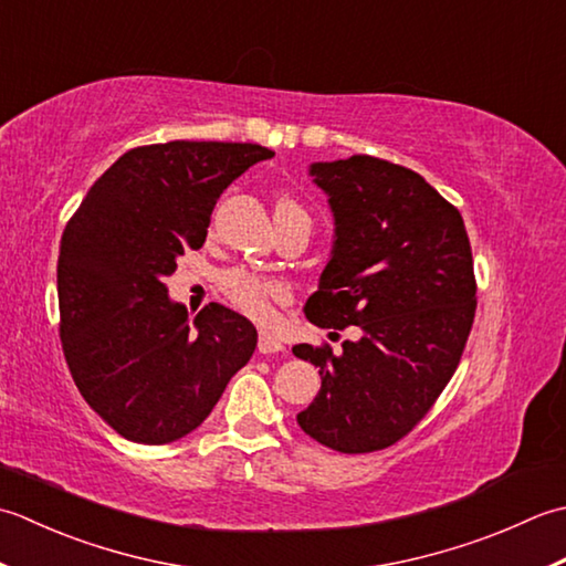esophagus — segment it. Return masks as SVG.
<instances>
[{"mask_svg": "<svg viewBox=\"0 0 566 566\" xmlns=\"http://www.w3.org/2000/svg\"><path fill=\"white\" fill-rule=\"evenodd\" d=\"M283 349H285L283 342L275 337V334H271V332H261L259 334V352L261 354H279Z\"/></svg>", "mask_w": 566, "mask_h": 566, "instance_id": "esophagus-1", "label": "esophagus"}]
</instances>
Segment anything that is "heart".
<instances>
[{"label":"heart","instance_id":"b5f03b06","mask_svg":"<svg viewBox=\"0 0 566 566\" xmlns=\"http://www.w3.org/2000/svg\"><path fill=\"white\" fill-rule=\"evenodd\" d=\"M285 212H297V214H305L307 212L300 207L295 200H281L279 207H275V214H285ZM222 291L229 295V300L239 307L244 310L247 315L251 317H269L271 315V305L275 300H283L285 297V287L273 281L266 279V275L261 273H253L247 269H232L222 273Z\"/></svg>","mask_w":566,"mask_h":566}]
</instances>
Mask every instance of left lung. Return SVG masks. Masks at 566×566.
<instances>
[{"label":"left lung","instance_id":"left-lung-1","mask_svg":"<svg viewBox=\"0 0 566 566\" xmlns=\"http://www.w3.org/2000/svg\"><path fill=\"white\" fill-rule=\"evenodd\" d=\"M327 192L334 244L305 317L359 339L295 344L322 388L297 424L344 454L402 440L454 376L476 313L464 219L420 172L374 156L310 166ZM337 334V332H332Z\"/></svg>","mask_w":566,"mask_h":566}]
</instances>
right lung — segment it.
Returning <instances> with one entry per match:
<instances>
[{"mask_svg":"<svg viewBox=\"0 0 566 566\" xmlns=\"http://www.w3.org/2000/svg\"><path fill=\"white\" fill-rule=\"evenodd\" d=\"M273 151L168 142L119 156L65 224L57 307L67 368L124 440L168 444L200 428L256 349V327L224 305L190 317L166 281L205 244L219 195Z\"/></svg>","mask_w":566,"mask_h":566,"instance_id":"1","label":"right lung"}]
</instances>
